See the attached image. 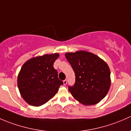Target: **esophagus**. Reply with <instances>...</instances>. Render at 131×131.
<instances>
[{
    "mask_svg": "<svg viewBox=\"0 0 131 131\" xmlns=\"http://www.w3.org/2000/svg\"><path fill=\"white\" fill-rule=\"evenodd\" d=\"M63 83H64V85H66V84H67V79H65V80H64Z\"/></svg>",
    "mask_w": 131,
    "mask_h": 131,
    "instance_id": "34e87169",
    "label": "esophagus"
}]
</instances>
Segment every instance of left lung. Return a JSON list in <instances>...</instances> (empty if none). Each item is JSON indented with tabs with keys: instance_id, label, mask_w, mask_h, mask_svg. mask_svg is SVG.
<instances>
[{
	"instance_id": "1",
	"label": "left lung",
	"mask_w": 131,
	"mask_h": 131,
	"mask_svg": "<svg viewBox=\"0 0 131 131\" xmlns=\"http://www.w3.org/2000/svg\"><path fill=\"white\" fill-rule=\"evenodd\" d=\"M65 56L75 75L73 86H69L72 96L84 105H93L105 97L111 84L108 66L94 53L84 50L67 52Z\"/></svg>"
}]
</instances>
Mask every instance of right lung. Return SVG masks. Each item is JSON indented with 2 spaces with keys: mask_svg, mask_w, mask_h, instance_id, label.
Listing matches in <instances>:
<instances>
[{
  "mask_svg": "<svg viewBox=\"0 0 131 131\" xmlns=\"http://www.w3.org/2000/svg\"><path fill=\"white\" fill-rule=\"evenodd\" d=\"M59 57L57 53L37 56L23 65L17 76V86L21 96L30 105L45 104L63 84L53 67V63Z\"/></svg>",
  "mask_w": 131,
  "mask_h": 131,
  "instance_id": "obj_1",
  "label": "right lung"
}]
</instances>
